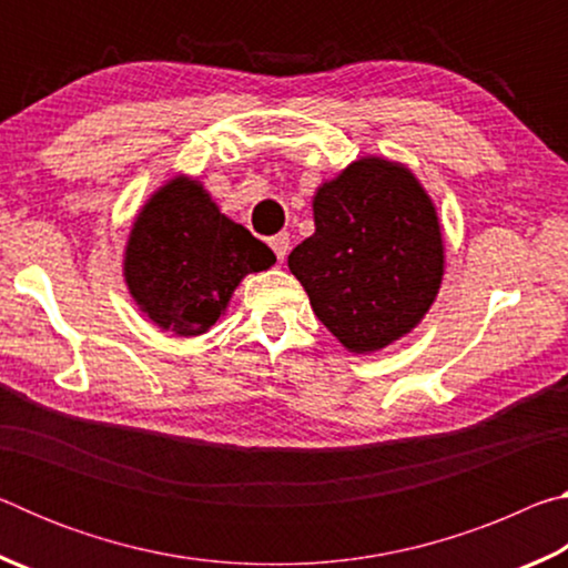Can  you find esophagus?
<instances>
[{"label": "esophagus", "instance_id": "obj_1", "mask_svg": "<svg viewBox=\"0 0 568 568\" xmlns=\"http://www.w3.org/2000/svg\"><path fill=\"white\" fill-rule=\"evenodd\" d=\"M271 247H273V253H275L277 261L283 263L285 255H287V250H291V237H287V233H277V235L271 237Z\"/></svg>", "mask_w": 568, "mask_h": 568}]
</instances>
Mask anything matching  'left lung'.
<instances>
[{"instance_id": "8db88e82", "label": "left lung", "mask_w": 568, "mask_h": 568, "mask_svg": "<svg viewBox=\"0 0 568 568\" xmlns=\"http://www.w3.org/2000/svg\"><path fill=\"white\" fill-rule=\"evenodd\" d=\"M313 217L287 267L325 328L351 353L416 328L444 277V237L413 172L383 158L353 162L315 192Z\"/></svg>"}]
</instances>
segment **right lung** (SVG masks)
Returning <instances> with one entry per match:
<instances>
[{
    "instance_id": "add662e5",
    "label": "right lung",
    "mask_w": 568,
    "mask_h": 568,
    "mask_svg": "<svg viewBox=\"0 0 568 568\" xmlns=\"http://www.w3.org/2000/svg\"><path fill=\"white\" fill-rule=\"evenodd\" d=\"M273 263V250L220 213L197 180L175 178L134 220L124 281L152 323L187 338L215 325L247 273Z\"/></svg>"
}]
</instances>
